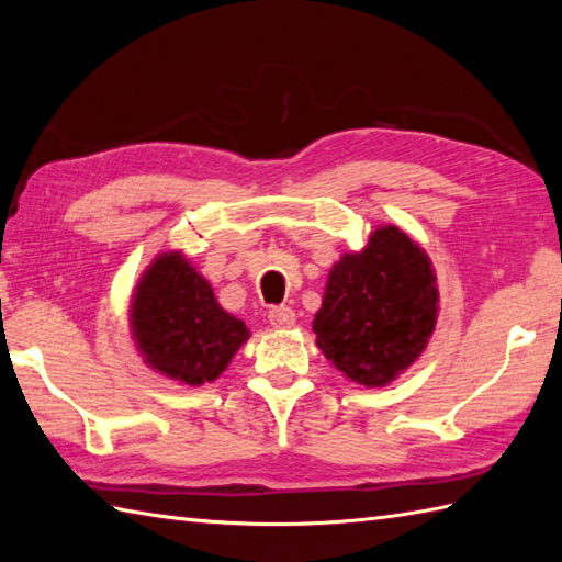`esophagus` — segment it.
I'll use <instances>...</instances> for the list:
<instances>
[{"instance_id": "1", "label": "esophagus", "mask_w": 562, "mask_h": 562, "mask_svg": "<svg viewBox=\"0 0 562 562\" xmlns=\"http://www.w3.org/2000/svg\"><path fill=\"white\" fill-rule=\"evenodd\" d=\"M268 318L274 328H292L296 324V316L290 306H272Z\"/></svg>"}]
</instances>
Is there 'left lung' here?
I'll use <instances>...</instances> for the list:
<instances>
[{"label": "left lung", "mask_w": 562, "mask_h": 562, "mask_svg": "<svg viewBox=\"0 0 562 562\" xmlns=\"http://www.w3.org/2000/svg\"><path fill=\"white\" fill-rule=\"evenodd\" d=\"M435 282L425 250L398 226H379L362 250L330 268L314 318L316 345L355 384H391L432 338Z\"/></svg>", "instance_id": "obj_1"}]
</instances>
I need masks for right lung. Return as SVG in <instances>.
Masks as SVG:
<instances>
[{"label":"right lung","mask_w":562,"mask_h":562,"mask_svg":"<svg viewBox=\"0 0 562 562\" xmlns=\"http://www.w3.org/2000/svg\"><path fill=\"white\" fill-rule=\"evenodd\" d=\"M130 328L154 372L188 386L217 379L250 336L178 250L157 256L142 274L130 304Z\"/></svg>","instance_id":"add662e5"}]
</instances>
